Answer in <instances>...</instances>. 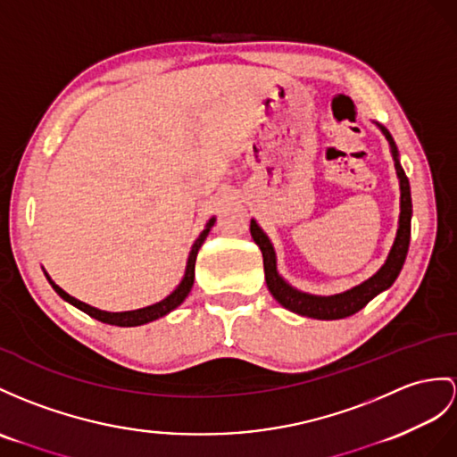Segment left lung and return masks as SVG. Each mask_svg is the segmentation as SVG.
<instances>
[{
  "label": "left lung",
  "mask_w": 457,
  "mask_h": 457,
  "mask_svg": "<svg viewBox=\"0 0 457 457\" xmlns=\"http://www.w3.org/2000/svg\"><path fill=\"white\" fill-rule=\"evenodd\" d=\"M378 128L382 129L386 136L389 149H392L394 154V164H395V172L399 178V190H402V213H399V227H397V235L394 240V246L387 253L386 263L378 270L370 279H366L364 283L349 288V291L339 293V295H331V296H316V295H308L303 291H296L295 287L288 285L283 277L277 273V260H275V250L271 246L270 238H267L265 232L258 227V222L253 219L250 220V232L253 242L258 244L262 255H263V271H265V283L273 298L285 306L287 310H291L295 314L300 316H308V318H316V320H341L357 314L361 308H364L370 300L380 295L386 288L394 285L397 279L399 271L405 263L407 258V250H409V238H411V215H413V204H411V187L409 180L399 164V153L395 147L394 137L389 136V131L378 124Z\"/></svg>",
  "instance_id": "left-lung-1"
}]
</instances>
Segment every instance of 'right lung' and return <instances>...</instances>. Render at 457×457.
I'll list each match as a JSON object with an SVG mask.
<instances>
[{
  "mask_svg": "<svg viewBox=\"0 0 457 457\" xmlns=\"http://www.w3.org/2000/svg\"><path fill=\"white\" fill-rule=\"evenodd\" d=\"M213 225H215V217L209 219L205 228L202 230V235H199L197 240L194 242V246H192V250H190V255H187L186 273H184V277H182L180 285H178L169 296L162 298L161 303H157V304H151V306H145V308H137V310H128V312H104V310H98V308L88 306V304L81 303V300H77V298H73L71 295L65 293L63 288H60L58 285H55V283L50 279L46 271H44V275H46V279L50 281L54 291L58 293V295L65 300V303L73 304L75 308H79L81 312L88 314V316L98 320V321H103V324L120 326V328H136V326L149 324V321H154V320H159V318L166 316L169 312H172V310L180 306V304L184 303V300H186V296L190 295L192 287H194L197 252H199V248H202V244L205 242V238H207V235H209V230H211V227H213Z\"/></svg>",
  "mask_w": 457,
  "mask_h": 457,
  "instance_id": "1",
  "label": "right lung"
}]
</instances>
